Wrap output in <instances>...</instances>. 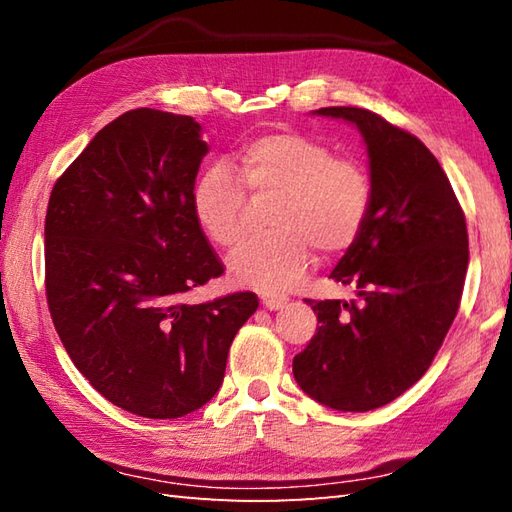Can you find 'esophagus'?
<instances>
[{"label": "esophagus", "instance_id": "obj_1", "mask_svg": "<svg viewBox=\"0 0 512 512\" xmlns=\"http://www.w3.org/2000/svg\"><path fill=\"white\" fill-rule=\"evenodd\" d=\"M262 303H264V308H268V310H281V308L286 306V297L264 295V297H262Z\"/></svg>", "mask_w": 512, "mask_h": 512}]
</instances>
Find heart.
Here are the masks:
<instances>
[{
  "mask_svg": "<svg viewBox=\"0 0 512 512\" xmlns=\"http://www.w3.org/2000/svg\"><path fill=\"white\" fill-rule=\"evenodd\" d=\"M237 175L226 165L204 167L191 187V211L202 233L233 246L244 233L246 191L275 195L268 224L228 257L239 286L281 292L303 275L310 248L330 257L350 248L372 209V180L365 167L299 132H273L237 151Z\"/></svg>",
  "mask_w": 512,
  "mask_h": 512,
  "instance_id": "obj_1",
  "label": "heart"
}]
</instances>
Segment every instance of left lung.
Masks as SVG:
<instances>
[{
  "label": "left lung",
  "mask_w": 512,
  "mask_h": 512,
  "mask_svg": "<svg viewBox=\"0 0 512 512\" xmlns=\"http://www.w3.org/2000/svg\"><path fill=\"white\" fill-rule=\"evenodd\" d=\"M363 136L372 209L330 279L352 301H310L319 328L292 361L299 387L336 411L387 405L422 378L458 314L469 235L447 173L416 136L363 107H321Z\"/></svg>",
  "instance_id": "8db88e82"
}]
</instances>
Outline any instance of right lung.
<instances>
[{
  "mask_svg": "<svg viewBox=\"0 0 512 512\" xmlns=\"http://www.w3.org/2000/svg\"><path fill=\"white\" fill-rule=\"evenodd\" d=\"M209 151L191 116L125 112L54 184L46 213V297L76 369L116 407L182 418L224 380L253 292L209 303L184 292L224 273L191 211Z\"/></svg>",
  "mask_w": 512,
  "mask_h": 512,
  "instance_id": "right-lung-1",
  "label": "right lung"
}]
</instances>
